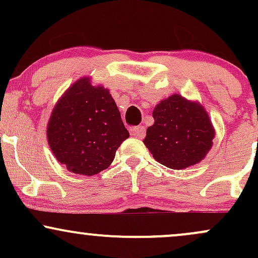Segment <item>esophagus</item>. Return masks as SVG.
<instances>
[{"label":"esophagus","instance_id":"1","mask_svg":"<svg viewBox=\"0 0 258 258\" xmlns=\"http://www.w3.org/2000/svg\"><path fill=\"white\" fill-rule=\"evenodd\" d=\"M131 135L133 137L136 138H144V136H146V128H144L143 126H137V127H133L131 128Z\"/></svg>","mask_w":258,"mask_h":258}]
</instances>
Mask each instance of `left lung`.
Here are the masks:
<instances>
[{
    "label": "left lung",
    "mask_w": 258,
    "mask_h": 258,
    "mask_svg": "<svg viewBox=\"0 0 258 258\" xmlns=\"http://www.w3.org/2000/svg\"><path fill=\"white\" fill-rule=\"evenodd\" d=\"M154 125L144 144L153 158L173 170L200 162L212 147L215 130L204 106L179 94L161 100L153 111Z\"/></svg>",
    "instance_id": "left-lung-1"
}]
</instances>
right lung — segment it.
Returning <instances> with one entry per match:
<instances>
[{
  "mask_svg": "<svg viewBox=\"0 0 258 258\" xmlns=\"http://www.w3.org/2000/svg\"><path fill=\"white\" fill-rule=\"evenodd\" d=\"M130 133L109 90L82 78L53 109L47 139L53 155L70 172L93 176L110 166Z\"/></svg>",
  "mask_w": 258,
  "mask_h": 258,
  "instance_id": "right-lung-1",
  "label": "right lung"
}]
</instances>
